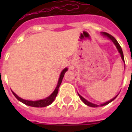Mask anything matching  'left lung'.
<instances>
[{
  "label": "left lung",
  "instance_id": "8db88e82",
  "mask_svg": "<svg viewBox=\"0 0 132 132\" xmlns=\"http://www.w3.org/2000/svg\"><path fill=\"white\" fill-rule=\"evenodd\" d=\"M102 34L103 35V36H106V37H108V38L110 39V40H111L113 42V43L115 44V46H116V47L117 48V49H118V51H119V53L121 54V58H122V60H123V61L124 62H125V60H124V56H123V51H122V48H121V46L119 45V42H117V40L115 39L114 37H113L112 36H111V35H110L109 34H108V33H105V32H103ZM78 95L79 96V97H80V98L81 99V101H82L85 104L87 105H88V106L90 107H93V108H97V107H99V106H103V105H108V103H110V102H112V101H114L115 99V98H117V96H118V94H117V96H115L114 98H113L112 99H111L110 101H107V102L104 103H103V104H101V105H96V104H94V103H90L89 102V101H88L86 100V99H85L84 97H82V96H81L80 94H79Z\"/></svg>",
  "mask_w": 132,
  "mask_h": 132
}]
</instances>
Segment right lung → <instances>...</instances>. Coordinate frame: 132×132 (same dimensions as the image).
<instances>
[{
    "label": "right lung",
    "mask_w": 132,
    "mask_h": 132,
    "mask_svg": "<svg viewBox=\"0 0 132 132\" xmlns=\"http://www.w3.org/2000/svg\"><path fill=\"white\" fill-rule=\"evenodd\" d=\"M67 70H68V68H64V70H62V72H61V74H60L59 81H58L57 86L56 88L53 91V92L49 96H48L47 98H44V99H41V100L34 101H28L19 97V96H18L16 94H15L13 91H12V93H13V95L15 96V97L17 98L18 100L20 101V102L23 103L24 104L27 105H29V106L35 107V108H43V107L48 106V105H51L52 103L53 102V101L55 100V97L57 96V95L59 87L60 86L61 83H62V79H63V77H64V74H65V72H66Z\"/></svg>",
    "instance_id": "obj_1"
}]
</instances>
